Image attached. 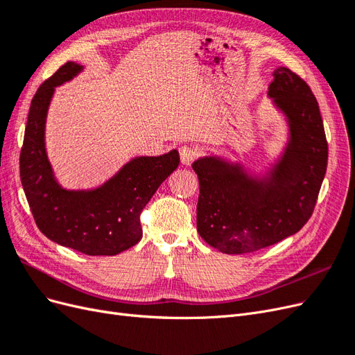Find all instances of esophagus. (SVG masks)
<instances>
[{
	"label": "esophagus",
	"instance_id": "esophagus-1",
	"mask_svg": "<svg viewBox=\"0 0 355 355\" xmlns=\"http://www.w3.org/2000/svg\"><path fill=\"white\" fill-rule=\"evenodd\" d=\"M179 154H180L182 164H185V166L192 164V161H194V159L198 157L197 149H194V148L189 146V145L180 146V148H179Z\"/></svg>",
	"mask_w": 355,
	"mask_h": 355
}]
</instances>
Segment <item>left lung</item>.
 Instances as JSON below:
<instances>
[{"label": "left lung", "instance_id": "8db88e82", "mask_svg": "<svg viewBox=\"0 0 355 355\" xmlns=\"http://www.w3.org/2000/svg\"><path fill=\"white\" fill-rule=\"evenodd\" d=\"M268 96L288 125L283 155L263 178L250 176L240 163L202 157L198 176L197 230L201 239L227 254L261 250L296 234L314 211L327 168V141L309 85L280 67Z\"/></svg>", "mask_w": 355, "mask_h": 355}]
</instances>
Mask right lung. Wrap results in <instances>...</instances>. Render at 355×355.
Here are the masks:
<instances>
[{"mask_svg":"<svg viewBox=\"0 0 355 355\" xmlns=\"http://www.w3.org/2000/svg\"><path fill=\"white\" fill-rule=\"evenodd\" d=\"M81 71L78 63L67 62L37 90L20 151V180L32 216L47 239L89 256H114L141 241V213L180 159L176 149L136 157L99 188H62L46 153V118L55 89Z\"/></svg>","mask_w":355,"mask_h":355,"instance_id":"add662e5","label":"right lung"}]
</instances>
